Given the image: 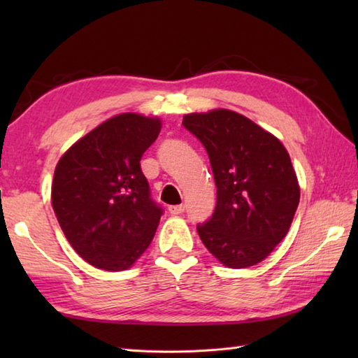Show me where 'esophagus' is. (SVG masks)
Masks as SVG:
<instances>
[{
    "label": "esophagus",
    "mask_w": 358,
    "mask_h": 358,
    "mask_svg": "<svg viewBox=\"0 0 358 358\" xmlns=\"http://www.w3.org/2000/svg\"><path fill=\"white\" fill-rule=\"evenodd\" d=\"M172 215H180L185 212V204H172V206L167 208Z\"/></svg>",
    "instance_id": "obj_1"
}]
</instances>
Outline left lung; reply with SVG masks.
I'll list each match as a JSON object with an SVG mask.
<instances>
[{"mask_svg": "<svg viewBox=\"0 0 358 358\" xmlns=\"http://www.w3.org/2000/svg\"><path fill=\"white\" fill-rule=\"evenodd\" d=\"M183 126L206 149L217 185L214 214L196 224L203 245L227 268L260 263L286 237L299 208L287 150L234 110L189 113Z\"/></svg>", "mask_w": 358, "mask_h": 358, "instance_id": "obj_1", "label": "left lung"}]
</instances>
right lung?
Listing matches in <instances>:
<instances>
[{
	"label": "right lung",
	"mask_w": 358,
	"mask_h": 358,
	"mask_svg": "<svg viewBox=\"0 0 358 358\" xmlns=\"http://www.w3.org/2000/svg\"><path fill=\"white\" fill-rule=\"evenodd\" d=\"M159 131L158 118L121 113L59 158L53 212L75 252L98 269L131 268L154 238L163 209L152 200L140 162Z\"/></svg>",
	"instance_id": "1"
}]
</instances>
